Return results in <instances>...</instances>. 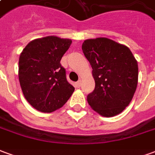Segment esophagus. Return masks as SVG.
I'll return each instance as SVG.
<instances>
[{
    "label": "esophagus",
    "instance_id": "34e87169",
    "mask_svg": "<svg viewBox=\"0 0 155 155\" xmlns=\"http://www.w3.org/2000/svg\"><path fill=\"white\" fill-rule=\"evenodd\" d=\"M75 84H76V86H77L78 88H80L81 87V80H79V81L75 83Z\"/></svg>",
    "mask_w": 155,
    "mask_h": 155
}]
</instances>
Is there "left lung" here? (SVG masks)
Instances as JSON below:
<instances>
[{
    "label": "left lung",
    "instance_id": "1",
    "mask_svg": "<svg viewBox=\"0 0 155 155\" xmlns=\"http://www.w3.org/2000/svg\"><path fill=\"white\" fill-rule=\"evenodd\" d=\"M82 51L92 67L95 82L87 101L98 114H120L133 99L138 84V63L129 48L110 39L85 40Z\"/></svg>",
    "mask_w": 155,
    "mask_h": 155
}]
</instances>
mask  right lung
Wrapping results in <instances>:
<instances>
[{"mask_svg":"<svg viewBox=\"0 0 155 155\" xmlns=\"http://www.w3.org/2000/svg\"><path fill=\"white\" fill-rule=\"evenodd\" d=\"M70 39L51 35L33 40L19 58V81L24 96L35 110L51 113L61 108L74 91L61 60Z\"/></svg>","mask_w":155,"mask_h":155,"instance_id":"1","label":"right lung"}]
</instances>
